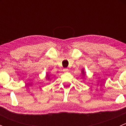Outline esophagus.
I'll use <instances>...</instances> for the list:
<instances>
[{
	"label": "esophagus",
	"mask_w": 126,
	"mask_h": 126,
	"mask_svg": "<svg viewBox=\"0 0 126 126\" xmlns=\"http://www.w3.org/2000/svg\"><path fill=\"white\" fill-rule=\"evenodd\" d=\"M63 71L64 72H68V71H69V70H68V69H66V68H65V69H63Z\"/></svg>",
	"instance_id": "obj_1"
}]
</instances>
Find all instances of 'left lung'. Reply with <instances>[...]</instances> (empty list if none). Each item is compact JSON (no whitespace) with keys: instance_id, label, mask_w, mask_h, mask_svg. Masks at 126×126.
Returning a JSON list of instances; mask_svg holds the SVG:
<instances>
[{"instance_id":"obj_1","label":"left lung","mask_w":126,"mask_h":126,"mask_svg":"<svg viewBox=\"0 0 126 126\" xmlns=\"http://www.w3.org/2000/svg\"><path fill=\"white\" fill-rule=\"evenodd\" d=\"M82 74H83V75H84V76H85V72H84V69H82Z\"/></svg>"}]
</instances>
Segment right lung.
<instances>
[{
    "label": "right lung",
    "mask_w": 126,
    "mask_h": 126,
    "mask_svg": "<svg viewBox=\"0 0 126 126\" xmlns=\"http://www.w3.org/2000/svg\"><path fill=\"white\" fill-rule=\"evenodd\" d=\"M49 77H50V76H49V74H47L46 77V79L49 80Z\"/></svg>",
    "instance_id": "right-lung-1"
}]
</instances>
